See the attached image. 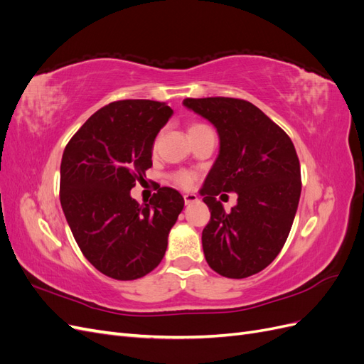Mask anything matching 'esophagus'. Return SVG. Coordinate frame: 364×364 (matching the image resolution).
Instances as JSON below:
<instances>
[{
    "mask_svg": "<svg viewBox=\"0 0 364 364\" xmlns=\"http://www.w3.org/2000/svg\"><path fill=\"white\" fill-rule=\"evenodd\" d=\"M183 199H185V203H186V205H191V203L197 202V199H199V197H197V196L193 194V193H186V194H183Z\"/></svg>",
    "mask_w": 364,
    "mask_h": 364,
    "instance_id": "1",
    "label": "esophagus"
}]
</instances>
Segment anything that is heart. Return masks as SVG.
I'll use <instances>...</instances> for the list:
<instances>
[{
  "mask_svg": "<svg viewBox=\"0 0 364 364\" xmlns=\"http://www.w3.org/2000/svg\"><path fill=\"white\" fill-rule=\"evenodd\" d=\"M202 127H206V126L205 124H193L190 127V132L202 129ZM173 181L179 186H182V188H190V186L194 183V174L191 171H178L173 176Z\"/></svg>",
  "mask_w": 364,
  "mask_h": 364,
  "instance_id": "obj_1",
  "label": "heart"
}]
</instances>
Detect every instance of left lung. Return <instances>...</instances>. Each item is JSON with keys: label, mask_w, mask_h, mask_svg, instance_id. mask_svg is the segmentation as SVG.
I'll use <instances>...</instances> for the list:
<instances>
[{"label": "left lung", "mask_w": 364, "mask_h": 364, "mask_svg": "<svg viewBox=\"0 0 364 364\" xmlns=\"http://www.w3.org/2000/svg\"><path fill=\"white\" fill-rule=\"evenodd\" d=\"M183 106L206 118L220 138L218 156L200 194L211 211L202 232L209 267L226 278H247L266 269L285 245L301 197V165L289 135L246 100L185 98ZM237 192L224 211L215 197Z\"/></svg>", "instance_id": "8db88e82"}]
</instances>
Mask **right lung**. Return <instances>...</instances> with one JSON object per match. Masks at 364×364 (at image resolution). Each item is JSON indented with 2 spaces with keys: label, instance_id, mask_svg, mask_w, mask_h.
Returning a JSON list of instances; mask_svg holds the SVG:
<instances>
[{
  "label": "right lung",
  "instance_id": "obj_1",
  "mask_svg": "<svg viewBox=\"0 0 364 364\" xmlns=\"http://www.w3.org/2000/svg\"><path fill=\"white\" fill-rule=\"evenodd\" d=\"M173 109L153 100L109 103L75 132L60 164V205L85 258L109 278L146 277L162 261L183 209L162 186L149 203L130 190L151 167V150Z\"/></svg>",
  "mask_w": 364,
  "mask_h": 364
}]
</instances>
